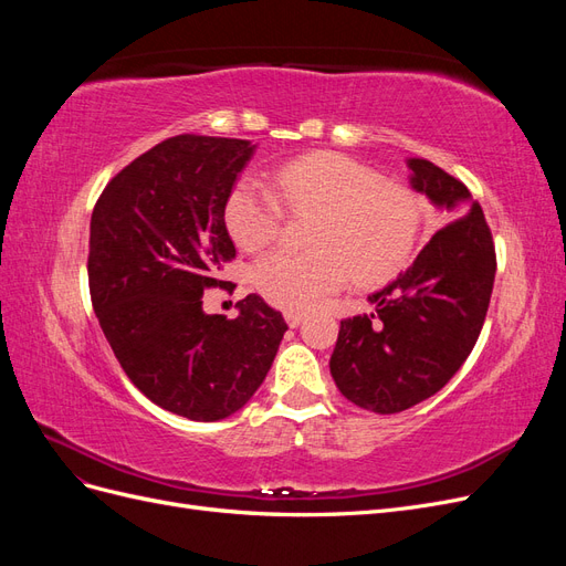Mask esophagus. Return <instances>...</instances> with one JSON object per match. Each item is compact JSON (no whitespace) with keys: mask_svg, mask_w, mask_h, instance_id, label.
Returning a JSON list of instances; mask_svg holds the SVG:
<instances>
[{"mask_svg":"<svg viewBox=\"0 0 566 566\" xmlns=\"http://www.w3.org/2000/svg\"><path fill=\"white\" fill-rule=\"evenodd\" d=\"M304 318H306V312H300V310H287V312H285V321H287L290 328H297V325H300Z\"/></svg>","mask_w":566,"mask_h":566,"instance_id":"esophagus-1","label":"esophagus"}]
</instances>
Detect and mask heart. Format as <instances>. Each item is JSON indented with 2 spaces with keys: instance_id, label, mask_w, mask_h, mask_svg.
Masks as SVG:
<instances>
[{
  "instance_id": "1",
  "label": "heart",
  "mask_w": 566,
  "mask_h": 566,
  "mask_svg": "<svg viewBox=\"0 0 566 566\" xmlns=\"http://www.w3.org/2000/svg\"><path fill=\"white\" fill-rule=\"evenodd\" d=\"M271 184L243 179L224 205L227 229L245 250H260L281 233L283 205L300 217L316 214L312 252L279 248L254 262V287L271 304L306 310L352 273L358 285H380L413 260L424 205L410 186L382 179L378 169L337 150L287 160Z\"/></svg>"
}]
</instances>
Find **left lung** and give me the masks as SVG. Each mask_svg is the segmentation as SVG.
Instances as JSON below:
<instances>
[{
	"label": "left lung",
	"instance_id": "1",
	"mask_svg": "<svg viewBox=\"0 0 566 566\" xmlns=\"http://www.w3.org/2000/svg\"><path fill=\"white\" fill-rule=\"evenodd\" d=\"M408 169L410 186L455 219L432 235L397 281L368 297L373 314L339 323L331 356L337 389L380 416L430 399L465 364L482 333L495 279L493 235L468 186L422 158H410Z\"/></svg>",
	"mask_w": 566,
	"mask_h": 566
}]
</instances>
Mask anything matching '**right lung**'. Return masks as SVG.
Instances as JSON below:
<instances>
[{"label": "right lung", "instance_id": "obj_1", "mask_svg": "<svg viewBox=\"0 0 566 566\" xmlns=\"http://www.w3.org/2000/svg\"><path fill=\"white\" fill-rule=\"evenodd\" d=\"M245 139L179 134L108 181L90 227V293L115 358L169 413L214 422L260 389L287 323L260 295L238 316L202 312L235 256L224 205L252 158Z\"/></svg>", "mask_w": 566, "mask_h": 566}]
</instances>
